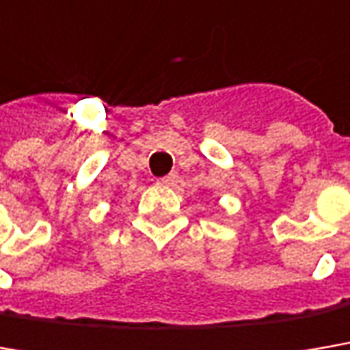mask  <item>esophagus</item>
Instances as JSON below:
<instances>
[{"label":"esophagus","instance_id":"obj_1","mask_svg":"<svg viewBox=\"0 0 350 350\" xmlns=\"http://www.w3.org/2000/svg\"><path fill=\"white\" fill-rule=\"evenodd\" d=\"M176 182H178V174H176V172L158 178V184H160V186H172V184H176Z\"/></svg>","mask_w":350,"mask_h":350}]
</instances>
